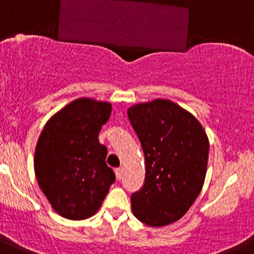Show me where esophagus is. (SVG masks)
Returning <instances> with one entry per match:
<instances>
[{
	"label": "esophagus",
	"instance_id": "34e87169",
	"mask_svg": "<svg viewBox=\"0 0 254 254\" xmlns=\"http://www.w3.org/2000/svg\"><path fill=\"white\" fill-rule=\"evenodd\" d=\"M116 177L118 181H121V179L123 178V168H117L116 169Z\"/></svg>",
	"mask_w": 254,
	"mask_h": 254
}]
</instances>
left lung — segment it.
I'll list each match as a JSON object with an SVG mask.
<instances>
[{"label":"left lung","instance_id":"obj_1","mask_svg":"<svg viewBox=\"0 0 254 254\" xmlns=\"http://www.w3.org/2000/svg\"><path fill=\"white\" fill-rule=\"evenodd\" d=\"M128 120L142 146L145 183L131 196L133 215L169 225L190 210L205 182L208 138L196 117L167 99L132 105Z\"/></svg>","mask_w":254,"mask_h":254}]
</instances>
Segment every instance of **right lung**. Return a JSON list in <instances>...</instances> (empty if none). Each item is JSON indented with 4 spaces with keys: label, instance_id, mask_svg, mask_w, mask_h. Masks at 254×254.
I'll use <instances>...</instances> for the list:
<instances>
[{
    "label": "right lung",
    "instance_id": "obj_1",
    "mask_svg": "<svg viewBox=\"0 0 254 254\" xmlns=\"http://www.w3.org/2000/svg\"><path fill=\"white\" fill-rule=\"evenodd\" d=\"M112 104L90 98L69 103L46 123L35 147L38 185L53 210L69 220H84L99 210L116 181L99 142Z\"/></svg>",
    "mask_w": 254,
    "mask_h": 254
}]
</instances>
